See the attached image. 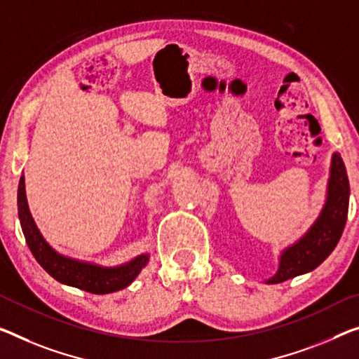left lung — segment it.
Wrapping results in <instances>:
<instances>
[{"label": "left lung", "instance_id": "left-lung-1", "mask_svg": "<svg viewBox=\"0 0 359 359\" xmlns=\"http://www.w3.org/2000/svg\"><path fill=\"white\" fill-rule=\"evenodd\" d=\"M348 198L350 184L345 163L340 154L335 152L330 162L327 197L321 213L305 236L280 253L278 273L266 280L268 284H279L295 276L310 273L326 260L344 233Z\"/></svg>", "mask_w": 359, "mask_h": 359}]
</instances>
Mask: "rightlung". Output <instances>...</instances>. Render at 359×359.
Here are the masks:
<instances>
[{"mask_svg":"<svg viewBox=\"0 0 359 359\" xmlns=\"http://www.w3.org/2000/svg\"><path fill=\"white\" fill-rule=\"evenodd\" d=\"M18 207L22 231H24L27 245H29L35 260L41 264L49 276H53L54 279L65 285H72V287L97 295L112 294V292L128 287L149 262V253H142V255H137L131 262L120 264V266L106 268L60 255L48 244L40 229L36 228L35 222H33L29 203H27L24 175L19 180Z\"/></svg>","mask_w":359,"mask_h":359,"instance_id":"right-lung-1","label":"right lung"}]
</instances>
